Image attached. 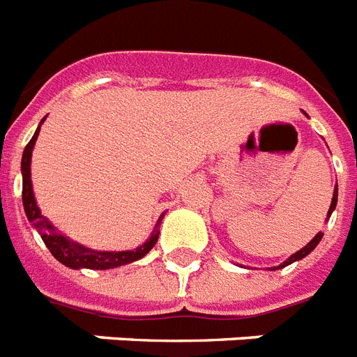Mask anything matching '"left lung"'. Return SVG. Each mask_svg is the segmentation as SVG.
<instances>
[{"mask_svg": "<svg viewBox=\"0 0 357 357\" xmlns=\"http://www.w3.org/2000/svg\"><path fill=\"white\" fill-rule=\"evenodd\" d=\"M336 203H337V185H336V190H334V197H332L331 208H328V215H331L332 211L336 208ZM321 238H323V232H317V234L314 236L312 241H310V243H308L307 247H303V248H301V250H298V252H296V254H292V256H290L285 263H281L280 266H274L272 271H275V268H283V266H287V265H290V263L298 261V259L305 257V256H307V254H310L314 250V248H316V245L319 243V241H321Z\"/></svg>", "mask_w": 357, "mask_h": 357, "instance_id": "left-lung-1", "label": "left lung"}]
</instances>
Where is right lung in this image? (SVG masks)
Listing matches in <instances>:
<instances>
[{"label":"right lung","instance_id":"obj_1","mask_svg":"<svg viewBox=\"0 0 357 357\" xmlns=\"http://www.w3.org/2000/svg\"><path fill=\"white\" fill-rule=\"evenodd\" d=\"M40 134V127L34 132L32 139L26 143L25 151H23V158H21V172H23V206H25V214L29 218L34 229L40 232L43 243L50 250L56 259L63 265L70 266V268H96V271H107V268H114V266L127 265L136 259H142L145 254H149L152 247L158 241V232L154 230V234L151 239L143 243L142 247L134 248V250H123V252H98V250H91L85 248L83 245H77L67 238V236L59 234L58 230L54 229L49 221L45 220L41 215L40 208L36 205L34 192H32V183H31V155L34 143Z\"/></svg>","mask_w":357,"mask_h":357}]
</instances>
